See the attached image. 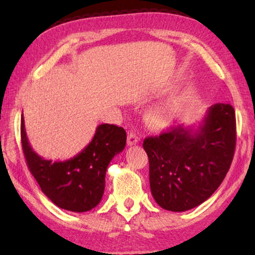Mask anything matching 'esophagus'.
I'll list each match as a JSON object with an SVG mask.
<instances>
[{"label": "esophagus", "mask_w": 255, "mask_h": 255, "mask_svg": "<svg viewBox=\"0 0 255 255\" xmlns=\"http://www.w3.org/2000/svg\"><path fill=\"white\" fill-rule=\"evenodd\" d=\"M138 141H139V137H138L133 131H129L128 132V137H127V144H128V146L136 145Z\"/></svg>", "instance_id": "34e87169"}]
</instances>
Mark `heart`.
Masks as SVG:
<instances>
[{"label":"heart","mask_w":255,"mask_h":255,"mask_svg":"<svg viewBox=\"0 0 255 255\" xmlns=\"http://www.w3.org/2000/svg\"><path fill=\"white\" fill-rule=\"evenodd\" d=\"M172 117V109L169 107H162L154 110L149 115V122L153 125H164L166 124Z\"/></svg>","instance_id":"b5f03b06"}]
</instances>
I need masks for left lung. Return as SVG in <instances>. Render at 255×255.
<instances>
[{
  "instance_id": "1",
  "label": "left lung",
  "mask_w": 255,
  "mask_h": 255,
  "mask_svg": "<svg viewBox=\"0 0 255 255\" xmlns=\"http://www.w3.org/2000/svg\"><path fill=\"white\" fill-rule=\"evenodd\" d=\"M235 144V111L228 103L209 107L197 126L180 125L145 138L150 191L157 205L180 213L205 202L225 179Z\"/></svg>"
}]
</instances>
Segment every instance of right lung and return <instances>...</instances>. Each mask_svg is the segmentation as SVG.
I'll return each instance as SVG.
<instances>
[{"mask_svg":"<svg viewBox=\"0 0 255 255\" xmlns=\"http://www.w3.org/2000/svg\"><path fill=\"white\" fill-rule=\"evenodd\" d=\"M126 139L124 128L99 125L92 140L79 154L66 161L53 162L30 146L21 116V141L30 172L56 206L74 213L91 210L101 201L108 165L115 155L123 152Z\"/></svg>","mask_w":255,"mask_h":255,"instance_id":"obj_1","label":"right lung"}]
</instances>
